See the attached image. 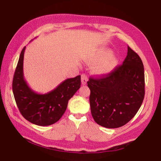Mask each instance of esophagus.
Returning <instances> with one entry per match:
<instances>
[{
  "label": "esophagus",
  "instance_id": "1",
  "mask_svg": "<svg viewBox=\"0 0 161 161\" xmlns=\"http://www.w3.org/2000/svg\"><path fill=\"white\" fill-rule=\"evenodd\" d=\"M89 79H88V77L86 76V75H81V84H82L83 85H85L86 84L87 81Z\"/></svg>",
  "mask_w": 161,
  "mask_h": 161
}]
</instances>
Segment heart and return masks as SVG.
Instances as JSON below:
<instances>
[{
	"label": "heart",
	"instance_id": "1",
	"mask_svg": "<svg viewBox=\"0 0 161 161\" xmlns=\"http://www.w3.org/2000/svg\"><path fill=\"white\" fill-rule=\"evenodd\" d=\"M108 53H111V52L109 51V52H108ZM95 61H96V59L92 58L87 59V62H88V63H91H91H94Z\"/></svg>",
	"mask_w": 161,
	"mask_h": 161
}]
</instances>
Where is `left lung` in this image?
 <instances>
[{
  "mask_svg": "<svg viewBox=\"0 0 161 161\" xmlns=\"http://www.w3.org/2000/svg\"><path fill=\"white\" fill-rule=\"evenodd\" d=\"M91 112L97 124L116 128L126 124L137 114L144 97V71L137 53L128 47L123 64L106 77L89 78Z\"/></svg>",
  "mask_w": 161,
  "mask_h": 161,
  "instance_id": "1",
  "label": "left lung"
}]
</instances>
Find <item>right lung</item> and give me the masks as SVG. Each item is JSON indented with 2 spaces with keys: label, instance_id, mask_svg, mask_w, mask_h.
I'll return each mask as SVG.
<instances>
[{
  "label": "right lung",
  "instance_id": "add662e5",
  "mask_svg": "<svg viewBox=\"0 0 161 161\" xmlns=\"http://www.w3.org/2000/svg\"><path fill=\"white\" fill-rule=\"evenodd\" d=\"M25 49L26 47L20 53L12 81L16 103L21 115L32 124L41 126L53 124L64 115L68 100L80 88L81 76L67 79L47 93L35 92L24 77Z\"/></svg>",
  "mask_w": 161,
  "mask_h": 161
}]
</instances>
